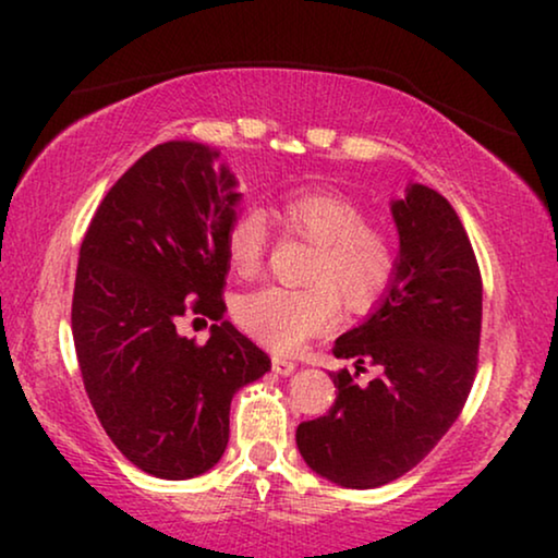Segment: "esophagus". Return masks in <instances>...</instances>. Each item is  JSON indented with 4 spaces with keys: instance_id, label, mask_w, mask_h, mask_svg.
I'll return each instance as SVG.
<instances>
[{
    "instance_id": "1",
    "label": "esophagus",
    "mask_w": 558,
    "mask_h": 558,
    "mask_svg": "<svg viewBox=\"0 0 558 558\" xmlns=\"http://www.w3.org/2000/svg\"><path fill=\"white\" fill-rule=\"evenodd\" d=\"M271 368L279 373V376H289V373H294L296 363L289 361V357H274L271 361Z\"/></svg>"
}]
</instances>
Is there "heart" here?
I'll use <instances>...</instances> for the list:
<instances>
[{
  "label": "heart",
  "instance_id": "obj_1",
  "mask_svg": "<svg viewBox=\"0 0 558 558\" xmlns=\"http://www.w3.org/2000/svg\"><path fill=\"white\" fill-rule=\"evenodd\" d=\"M279 231L307 241L304 264L307 287H264L235 302V323L279 353L330 330L340 317V302L365 312L391 292L399 277V243L391 228L368 220L353 197L325 187L289 190L274 205ZM271 251V231L254 208L241 210L226 233V254L239 277H256Z\"/></svg>",
  "mask_w": 558,
  "mask_h": 558
}]
</instances>
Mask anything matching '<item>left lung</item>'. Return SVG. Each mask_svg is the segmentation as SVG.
Listing matches in <instances>:
<instances>
[{
	"instance_id": "left-lung-1",
	"label": "left lung",
	"mask_w": 558,
	"mask_h": 558,
	"mask_svg": "<svg viewBox=\"0 0 558 558\" xmlns=\"http://www.w3.org/2000/svg\"><path fill=\"white\" fill-rule=\"evenodd\" d=\"M401 264L391 292L332 353L335 403L296 426L304 462L342 487H380L407 475L462 414L477 373L483 277L470 235L447 197L411 185L393 203ZM363 364L379 373L368 385Z\"/></svg>"
}]
</instances>
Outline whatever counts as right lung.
I'll list each match as a JSON object with an SVG mask.
<instances>
[{
    "label": "right lung",
    "mask_w": 558,
    "mask_h": 558,
    "mask_svg": "<svg viewBox=\"0 0 558 558\" xmlns=\"http://www.w3.org/2000/svg\"><path fill=\"white\" fill-rule=\"evenodd\" d=\"M216 157L167 142L136 159L90 218L75 271L71 325L90 407L129 462L165 480L220 460L233 393L271 368L220 323L239 193ZM190 311L219 323L205 347L177 335Z\"/></svg>",
    "instance_id": "1"
}]
</instances>
